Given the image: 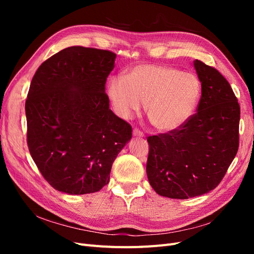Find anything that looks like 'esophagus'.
Wrapping results in <instances>:
<instances>
[{
  "instance_id": "1",
  "label": "esophagus",
  "mask_w": 254,
  "mask_h": 254,
  "mask_svg": "<svg viewBox=\"0 0 254 254\" xmlns=\"http://www.w3.org/2000/svg\"><path fill=\"white\" fill-rule=\"evenodd\" d=\"M132 135H133V136H136V137H143V136H144V133H143L142 131H140L139 129L134 128L133 131H132Z\"/></svg>"
}]
</instances>
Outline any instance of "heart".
Instances as JSON below:
<instances>
[{
    "label": "heart",
    "mask_w": 254,
    "mask_h": 254,
    "mask_svg": "<svg viewBox=\"0 0 254 254\" xmlns=\"http://www.w3.org/2000/svg\"><path fill=\"white\" fill-rule=\"evenodd\" d=\"M107 93L115 111L128 119L146 105V113L159 131L168 132L186 124L194 113L201 84L194 74L174 66L139 64L126 76H114Z\"/></svg>",
    "instance_id": "heart-1"
}]
</instances>
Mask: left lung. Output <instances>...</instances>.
I'll return each mask as SVG.
<instances>
[{
	"label": "left lung",
	"instance_id": "left-lung-1",
	"mask_svg": "<svg viewBox=\"0 0 254 254\" xmlns=\"http://www.w3.org/2000/svg\"><path fill=\"white\" fill-rule=\"evenodd\" d=\"M194 67L201 82L197 112L168 133L147 137L146 173L157 194L188 199L209 193L235 158L241 108L227 79L200 60Z\"/></svg>",
	"mask_w": 254,
	"mask_h": 254
}]
</instances>
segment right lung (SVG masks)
I'll return each instance as SVG.
<instances>
[{
  "instance_id": "obj_1",
  "label": "right lung",
  "mask_w": 254,
  "mask_h": 254,
  "mask_svg": "<svg viewBox=\"0 0 254 254\" xmlns=\"http://www.w3.org/2000/svg\"><path fill=\"white\" fill-rule=\"evenodd\" d=\"M117 55L71 47L38 67L25 113L27 145L44 179L63 193H95L131 139V126L109 109L107 77Z\"/></svg>"
}]
</instances>
